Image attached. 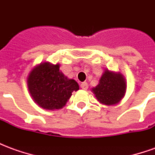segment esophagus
I'll use <instances>...</instances> for the list:
<instances>
[{"label":"esophagus","instance_id":"34e87169","mask_svg":"<svg viewBox=\"0 0 155 155\" xmlns=\"http://www.w3.org/2000/svg\"><path fill=\"white\" fill-rule=\"evenodd\" d=\"M81 89H83V90H87L88 89V84L86 82H83V83H81Z\"/></svg>","mask_w":155,"mask_h":155}]
</instances>
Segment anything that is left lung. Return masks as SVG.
<instances>
[{
  "instance_id": "obj_1",
  "label": "left lung",
  "mask_w": 155,
  "mask_h": 155,
  "mask_svg": "<svg viewBox=\"0 0 155 155\" xmlns=\"http://www.w3.org/2000/svg\"><path fill=\"white\" fill-rule=\"evenodd\" d=\"M125 91L126 81L123 74L109 70L104 71L99 84L92 88V92L97 101L106 105L118 104L124 96Z\"/></svg>"
}]
</instances>
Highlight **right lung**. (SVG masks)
Masks as SVG:
<instances>
[{
  "mask_svg": "<svg viewBox=\"0 0 155 155\" xmlns=\"http://www.w3.org/2000/svg\"><path fill=\"white\" fill-rule=\"evenodd\" d=\"M30 94L39 106L45 110H59L66 104L79 84L60 71V64L49 62L36 65L27 78Z\"/></svg>",
  "mask_w": 155,
  "mask_h": 155,
  "instance_id": "obj_1",
  "label": "right lung"
}]
</instances>
